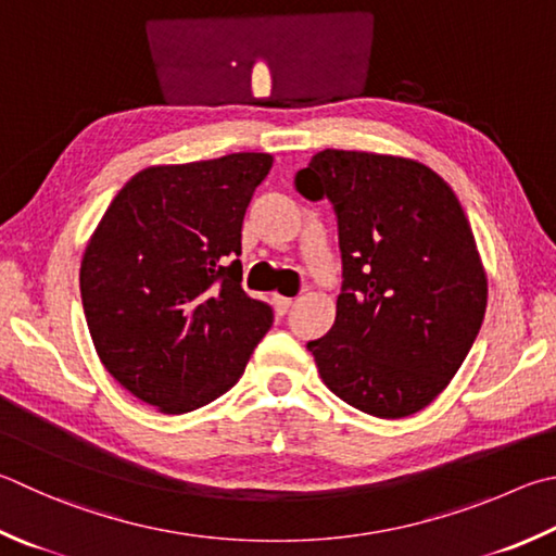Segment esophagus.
<instances>
[{
	"label": "esophagus",
	"mask_w": 556,
	"mask_h": 556,
	"mask_svg": "<svg viewBox=\"0 0 556 556\" xmlns=\"http://www.w3.org/2000/svg\"><path fill=\"white\" fill-rule=\"evenodd\" d=\"M291 304H294V301H291L289 296H275V308H277L279 316H285Z\"/></svg>",
	"instance_id": "obj_1"
}]
</instances>
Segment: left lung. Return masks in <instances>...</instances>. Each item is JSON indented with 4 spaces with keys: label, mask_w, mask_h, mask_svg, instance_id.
Masks as SVG:
<instances>
[{
    "label": "left lung",
    "mask_w": 556,
    "mask_h": 556,
    "mask_svg": "<svg viewBox=\"0 0 556 556\" xmlns=\"http://www.w3.org/2000/svg\"><path fill=\"white\" fill-rule=\"evenodd\" d=\"M296 189L338 214L336 323L306 345L323 383L375 418L413 416L447 389L486 313V269L457 194L413 157L332 148Z\"/></svg>",
    "instance_id": "left-lung-1"
}]
</instances>
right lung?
Returning a JSON list of instances; mask_svg holds the SVG:
<instances>
[{"label":"right lung","mask_w":556,"mask_h":556,"mask_svg":"<svg viewBox=\"0 0 556 556\" xmlns=\"http://www.w3.org/2000/svg\"><path fill=\"white\" fill-rule=\"evenodd\" d=\"M269 153L153 165L130 177L85 248L89 336L121 387L167 416L243 377L271 308L243 291L240 233Z\"/></svg>","instance_id":"add662e5"}]
</instances>
